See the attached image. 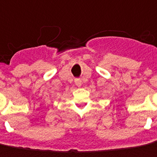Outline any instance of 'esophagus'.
I'll return each instance as SVG.
<instances>
[{"label":"esophagus","instance_id":"esophagus-1","mask_svg":"<svg viewBox=\"0 0 157 157\" xmlns=\"http://www.w3.org/2000/svg\"><path fill=\"white\" fill-rule=\"evenodd\" d=\"M75 84H76V86H80L82 85V81H81L80 78H76L75 79Z\"/></svg>","mask_w":157,"mask_h":157}]
</instances>
